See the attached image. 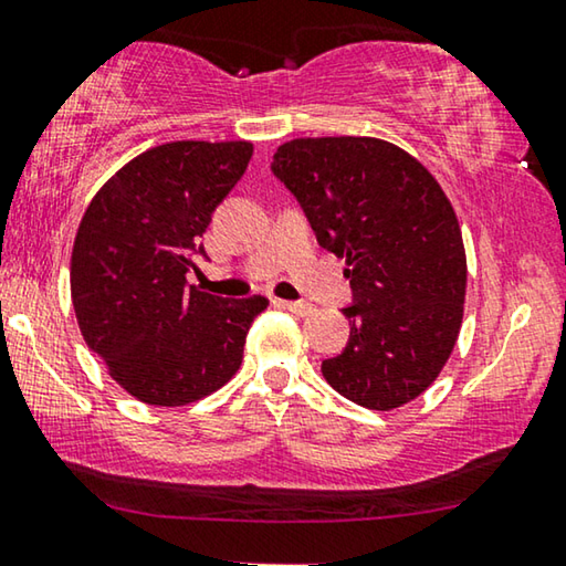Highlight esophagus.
<instances>
[{
    "instance_id": "esophagus-1",
    "label": "esophagus",
    "mask_w": 566,
    "mask_h": 566,
    "mask_svg": "<svg viewBox=\"0 0 566 566\" xmlns=\"http://www.w3.org/2000/svg\"><path fill=\"white\" fill-rule=\"evenodd\" d=\"M274 305H276V307H282V310H290V312H294V315H300V317H305V315H310V312H312V305H307V302H286V300H274Z\"/></svg>"
}]
</instances>
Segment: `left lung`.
<instances>
[{
    "instance_id": "8db88e82",
    "label": "left lung",
    "mask_w": 566,
    "mask_h": 566,
    "mask_svg": "<svg viewBox=\"0 0 566 566\" xmlns=\"http://www.w3.org/2000/svg\"><path fill=\"white\" fill-rule=\"evenodd\" d=\"M272 172L317 243L345 259L350 337L323 376L353 403L389 411L427 391L462 325L468 261L452 202L424 165L374 137L292 139Z\"/></svg>"
}]
</instances>
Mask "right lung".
Here are the masks:
<instances>
[{
    "instance_id": "right-lung-1",
    "label": "right lung",
    "mask_w": 566,
    "mask_h": 566,
    "mask_svg": "<svg viewBox=\"0 0 566 566\" xmlns=\"http://www.w3.org/2000/svg\"><path fill=\"white\" fill-rule=\"evenodd\" d=\"M251 142H170L126 163L81 218L71 297L108 376L151 407H185L229 384L269 300H226L185 274L200 235L247 172Z\"/></svg>"
}]
</instances>
